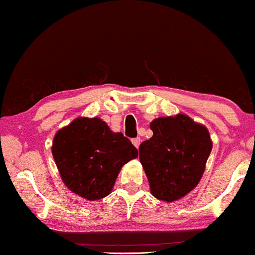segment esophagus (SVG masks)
<instances>
[{
    "mask_svg": "<svg viewBox=\"0 0 255 255\" xmlns=\"http://www.w3.org/2000/svg\"><path fill=\"white\" fill-rule=\"evenodd\" d=\"M140 142H141V139L139 138V137H137V138H134V139H132V144L134 145V147H139V145H140Z\"/></svg>",
    "mask_w": 255,
    "mask_h": 255,
    "instance_id": "esophagus-1",
    "label": "esophagus"
}]
</instances>
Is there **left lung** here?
Wrapping results in <instances>:
<instances>
[{
    "label": "left lung",
    "instance_id": "left-lung-1",
    "mask_svg": "<svg viewBox=\"0 0 255 255\" xmlns=\"http://www.w3.org/2000/svg\"><path fill=\"white\" fill-rule=\"evenodd\" d=\"M153 135L139 146V160L151 194L167 203L197 186L212 149L208 128L184 114L151 122Z\"/></svg>",
    "mask_w": 255,
    "mask_h": 255
}]
</instances>
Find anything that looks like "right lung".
<instances>
[{"label":"right lung","instance_id":"right-lung-1","mask_svg":"<svg viewBox=\"0 0 255 255\" xmlns=\"http://www.w3.org/2000/svg\"><path fill=\"white\" fill-rule=\"evenodd\" d=\"M52 155L65 186L96 201L113 191L122 167L137 158L138 151L101 118L78 117L55 133Z\"/></svg>","mask_w":255,"mask_h":255}]
</instances>
